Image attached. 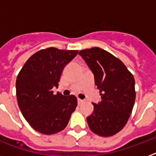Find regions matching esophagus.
I'll list each match as a JSON object with an SVG mask.
<instances>
[{
  "mask_svg": "<svg viewBox=\"0 0 156 156\" xmlns=\"http://www.w3.org/2000/svg\"><path fill=\"white\" fill-rule=\"evenodd\" d=\"M83 100H81V99H78V105H80L81 104H83Z\"/></svg>",
  "mask_w": 156,
  "mask_h": 156,
  "instance_id": "34e87169",
  "label": "esophagus"
}]
</instances>
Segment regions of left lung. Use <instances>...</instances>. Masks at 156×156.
Listing matches in <instances>:
<instances>
[{
  "label": "left lung",
  "instance_id": "obj_1",
  "mask_svg": "<svg viewBox=\"0 0 156 156\" xmlns=\"http://www.w3.org/2000/svg\"><path fill=\"white\" fill-rule=\"evenodd\" d=\"M95 78L102 100L93 103L94 110L87 117L93 133L112 136L127 123L135 101V82L123 62L100 48L78 52Z\"/></svg>",
  "mask_w": 156,
  "mask_h": 156
}]
</instances>
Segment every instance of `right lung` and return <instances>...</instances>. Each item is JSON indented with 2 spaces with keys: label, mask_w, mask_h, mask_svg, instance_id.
<instances>
[{
  "label": "right lung",
  "mask_w": 156,
  "mask_h": 156,
  "mask_svg": "<svg viewBox=\"0 0 156 156\" xmlns=\"http://www.w3.org/2000/svg\"><path fill=\"white\" fill-rule=\"evenodd\" d=\"M78 51L55 48L40 50L30 56L18 73L16 95L24 118L34 129L44 134L63 130L77 107L74 95H54L62 70Z\"/></svg>",
  "instance_id": "1"
}]
</instances>
